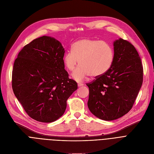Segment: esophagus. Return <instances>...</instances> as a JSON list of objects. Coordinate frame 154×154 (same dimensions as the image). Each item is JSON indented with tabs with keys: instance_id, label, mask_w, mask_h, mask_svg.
Masks as SVG:
<instances>
[{
	"instance_id": "1",
	"label": "esophagus",
	"mask_w": 154,
	"mask_h": 154,
	"mask_svg": "<svg viewBox=\"0 0 154 154\" xmlns=\"http://www.w3.org/2000/svg\"><path fill=\"white\" fill-rule=\"evenodd\" d=\"M84 84H82V83H78V86L79 87H81V86H83Z\"/></svg>"
}]
</instances>
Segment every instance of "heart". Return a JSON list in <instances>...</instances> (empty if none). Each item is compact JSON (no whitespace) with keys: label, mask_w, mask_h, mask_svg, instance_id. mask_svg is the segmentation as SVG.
<instances>
[{"label":"heart","mask_w":154,"mask_h":154,"mask_svg":"<svg viewBox=\"0 0 154 154\" xmlns=\"http://www.w3.org/2000/svg\"><path fill=\"white\" fill-rule=\"evenodd\" d=\"M64 64L70 72L73 79L81 82L91 75L97 77L104 75L109 70L114 60V52L107 43L93 39H81L71 46L63 58Z\"/></svg>","instance_id":"obj_1"}]
</instances>
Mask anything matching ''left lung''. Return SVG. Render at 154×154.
I'll return each mask as SVG.
<instances>
[{"label": "left lung", "mask_w": 154, "mask_h": 154, "mask_svg": "<svg viewBox=\"0 0 154 154\" xmlns=\"http://www.w3.org/2000/svg\"><path fill=\"white\" fill-rule=\"evenodd\" d=\"M109 70L87 84L88 107L97 118L112 121L131 110L143 82V67L135 47L122 38L115 40Z\"/></svg>", "instance_id": "left-lung-1"}]
</instances>
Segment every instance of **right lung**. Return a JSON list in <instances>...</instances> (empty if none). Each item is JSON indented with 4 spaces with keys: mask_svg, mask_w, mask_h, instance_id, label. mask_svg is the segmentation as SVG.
<instances>
[{
    "mask_svg": "<svg viewBox=\"0 0 154 154\" xmlns=\"http://www.w3.org/2000/svg\"><path fill=\"white\" fill-rule=\"evenodd\" d=\"M64 48L54 38L33 39L20 51L12 70L14 93L28 115L51 122L62 116L77 89L64 69Z\"/></svg>",
    "mask_w": 154,
    "mask_h": 154,
    "instance_id": "add662e5",
    "label": "right lung"
}]
</instances>
